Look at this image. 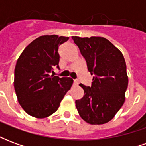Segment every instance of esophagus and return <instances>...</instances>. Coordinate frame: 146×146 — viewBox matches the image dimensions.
Masks as SVG:
<instances>
[{
    "label": "esophagus",
    "instance_id": "obj_1",
    "mask_svg": "<svg viewBox=\"0 0 146 146\" xmlns=\"http://www.w3.org/2000/svg\"><path fill=\"white\" fill-rule=\"evenodd\" d=\"M78 84H79V82L77 80H74L73 81V85H78Z\"/></svg>",
    "mask_w": 146,
    "mask_h": 146
}]
</instances>
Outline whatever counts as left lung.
<instances>
[{
    "label": "left lung",
    "instance_id": "left-lung-1",
    "mask_svg": "<svg viewBox=\"0 0 146 146\" xmlns=\"http://www.w3.org/2000/svg\"><path fill=\"white\" fill-rule=\"evenodd\" d=\"M72 39L94 75L91 87L80 84L84 95L75 102L78 113L90 124L106 123L125 101L128 84L125 59L122 52L104 37L75 36Z\"/></svg>",
    "mask_w": 146,
    "mask_h": 146
}]
</instances>
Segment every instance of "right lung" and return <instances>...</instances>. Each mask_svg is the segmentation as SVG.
<instances>
[{
    "instance_id": "add662e5",
    "label": "right lung",
    "mask_w": 146,
    "mask_h": 146,
    "mask_svg": "<svg viewBox=\"0 0 146 146\" xmlns=\"http://www.w3.org/2000/svg\"><path fill=\"white\" fill-rule=\"evenodd\" d=\"M68 36L44 35L21 53L15 68L14 87L18 101L30 116L43 119L56 112L73 84L70 77L50 75L58 68V47Z\"/></svg>"
}]
</instances>
